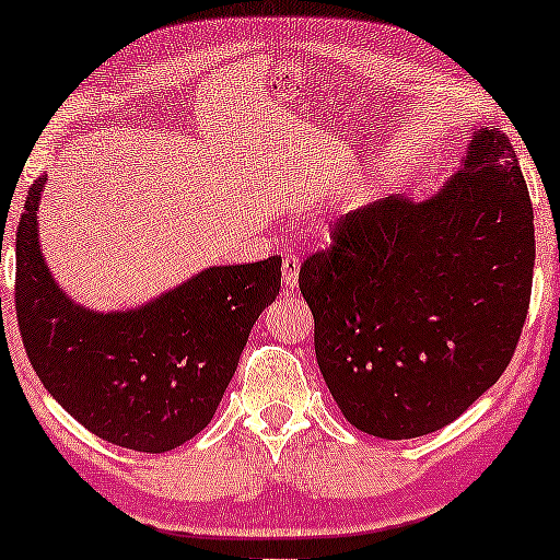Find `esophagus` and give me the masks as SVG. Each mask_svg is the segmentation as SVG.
<instances>
[{
  "label": "esophagus",
  "mask_w": 560,
  "mask_h": 560,
  "mask_svg": "<svg viewBox=\"0 0 560 560\" xmlns=\"http://www.w3.org/2000/svg\"><path fill=\"white\" fill-rule=\"evenodd\" d=\"M298 272H301V257H298L295 252H288V255L282 257V288L295 290Z\"/></svg>",
  "instance_id": "esophagus-1"
}]
</instances>
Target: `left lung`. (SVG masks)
Instances as JSON below:
<instances>
[{"label":"left lung","mask_w":560,"mask_h":560,"mask_svg":"<svg viewBox=\"0 0 560 560\" xmlns=\"http://www.w3.org/2000/svg\"><path fill=\"white\" fill-rule=\"evenodd\" d=\"M533 265L530 194L497 129L471 135L458 173L425 201L387 196L336 221L298 285L343 418L389 441L454 423L515 354Z\"/></svg>","instance_id":"left-lung-1"}]
</instances>
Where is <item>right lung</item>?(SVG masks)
<instances>
[{
  "instance_id": "obj_1",
  "label": "right lung",
  "mask_w": 560,
  "mask_h": 560,
  "mask_svg": "<svg viewBox=\"0 0 560 560\" xmlns=\"http://www.w3.org/2000/svg\"><path fill=\"white\" fill-rule=\"evenodd\" d=\"M45 175L18 226L14 308L45 389L98 439L163 454L211 423L249 331L280 293L278 255L209 267L135 311L94 313L56 285L37 244Z\"/></svg>"
}]
</instances>
